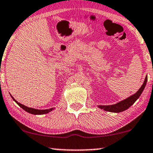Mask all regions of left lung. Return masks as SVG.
<instances>
[{
	"label": "left lung",
	"mask_w": 153,
	"mask_h": 153,
	"mask_svg": "<svg viewBox=\"0 0 153 153\" xmlns=\"http://www.w3.org/2000/svg\"><path fill=\"white\" fill-rule=\"evenodd\" d=\"M147 80V76H146L143 85H141V87L140 88L139 91H138L135 94H134V95L130 96V97H127V99L123 100V101L121 102H119L116 104H113V105H100L98 106V107L101 108V109H104V111H107L114 113L122 112L123 111L127 109V108L130 107V106L137 101L138 98H139L140 97V95H141L142 92L143 91V90L146 87Z\"/></svg>",
	"instance_id": "1"
}]
</instances>
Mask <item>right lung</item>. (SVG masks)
<instances>
[{"label":"right lung","mask_w":153,"mask_h":153,"mask_svg":"<svg viewBox=\"0 0 153 153\" xmlns=\"http://www.w3.org/2000/svg\"><path fill=\"white\" fill-rule=\"evenodd\" d=\"M11 97L12 99L14 102H16V104H18L19 106H20V107H22L24 111H26V112H28L30 113L31 114H34V115H42V114H48V113L51 111H53V108H49V109H45V110H41V109H35V108H30V107H28V106L24 105V104H22L19 102H18L16 100L14 99V98L12 97L11 95Z\"/></svg>","instance_id":"1"}]
</instances>
